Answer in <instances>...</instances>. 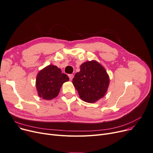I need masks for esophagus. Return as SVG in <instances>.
Masks as SVG:
<instances>
[{
    "instance_id": "34e87169",
    "label": "esophagus",
    "mask_w": 153,
    "mask_h": 153,
    "mask_svg": "<svg viewBox=\"0 0 153 153\" xmlns=\"http://www.w3.org/2000/svg\"><path fill=\"white\" fill-rule=\"evenodd\" d=\"M68 76H69V79H70L71 80H72V79H73V77H74V75H73V74H69V75H68Z\"/></svg>"
}]
</instances>
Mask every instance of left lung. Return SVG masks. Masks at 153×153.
Masks as SVG:
<instances>
[{
  "label": "left lung",
  "instance_id": "8db88e82",
  "mask_svg": "<svg viewBox=\"0 0 153 153\" xmlns=\"http://www.w3.org/2000/svg\"><path fill=\"white\" fill-rule=\"evenodd\" d=\"M80 70L73 79L80 98L87 103H94L103 98L109 84L105 68L96 61H91L81 65Z\"/></svg>",
  "mask_w": 153,
  "mask_h": 153
}]
</instances>
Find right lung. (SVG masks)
Segmentation results:
<instances>
[{
  "instance_id": "add662e5",
  "label": "right lung",
  "mask_w": 153,
  "mask_h": 153,
  "mask_svg": "<svg viewBox=\"0 0 153 153\" xmlns=\"http://www.w3.org/2000/svg\"><path fill=\"white\" fill-rule=\"evenodd\" d=\"M69 80V77L57 66L50 65L41 70L36 78L38 95L44 100H52L56 97L63 84Z\"/></svg>"
}]
</instances>
